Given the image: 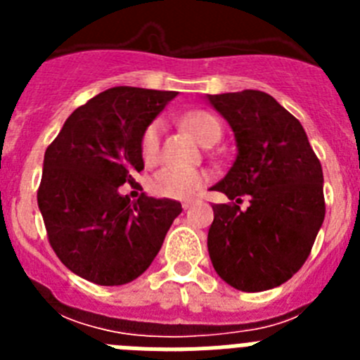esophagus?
Returning <instances> with one entry per match:
<instances>
[{
    "label": "esophagus",
    "instance_id": "1",
    "mask_svg": "<svg viewBox=\"0 0 360 360\" xmlns=\"http://www.w3.org/2000/svg\"><path fill=\"white\" fill-rule=\"evenodd\" d=\"M193 203H195V202H193V200H184V202H182V207H184V209H189L191 205H193Z\"/></svg>",
    "mask_w": 360,
    "mask_h": 360
}]
</instances>
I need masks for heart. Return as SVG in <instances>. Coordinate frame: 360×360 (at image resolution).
I'll return each instance as SVG.
<instances>
[{"label": "heart", "instance_id": "heart-1", "mask_svg": "<svg viewBox=\"0 0 360 360\" xmlns=\"http://www.w3.org/2000/svg\"><path fill=\"white\" fill-rule=\"evenodd\" d=\"M184 126L198 139L202 144L209 142L214 136H221V124L211 115L209 111H189L182 119ZM162 122L153 120L141 136V155L146 164H153L158 157L160 146ZM207 184V174L196 169H182L174 165H164L162 169L153 174L149 180V189L153 195L160 198L186 200L198 195L203 186Z\"/></svg>", "mask_w": 360, "mask_h": 360}]
</instances>
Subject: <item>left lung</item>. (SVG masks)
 Masks as SVG:
<instances>
[{"label": "left lung", "instance_id": "1", "mask_svg": "<svg viewBox=\"0 0 360 360\" xmlns=\"http://www.w3.org/2000/svg\"><path fill=\"white\" fill-rule=\"evenodd\" d=\"M207 98L231 124L238 144L236 160L212 187L231 200L212 205V266L241 292L279 287L307 262L323 225L321 162L301 122L265 91ZM243 195L251 205L241 212Z\"/></svg>", "mask_w": 360, "mask_h": 360}]
</instances>
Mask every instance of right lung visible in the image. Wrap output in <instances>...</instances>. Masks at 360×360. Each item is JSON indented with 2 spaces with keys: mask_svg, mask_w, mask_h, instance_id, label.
<instances>
[{
  "mask_svg": "<svg viewBox=\"0 0 360 360\" xmlns=\"http://www.w3.org/2000/svg\"><path fill=\"white\" fill-rule=\"evenodd\" d=\"M176 91L117 86L66 119L44 151L37 205L53 252L95 285L133 281L151 265L173 219L176 200L119 193L144 169L141 136Z\"/></svg>",
  "mask_w": 360,
  "mask_h": 360,
  "instance_id": "1",
  "label": "right lung"
}]
</instances>
